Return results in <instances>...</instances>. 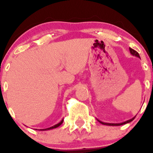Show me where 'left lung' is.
<instances>
[{"mask_svg":"<svg viewBox=\"0 0 153 153\" xmlns=\"http://www.w3.org/2000/svg\"><path fill=\"white\" fill-rule=\"evenodd\" d=\"M129 51H130V53H131V54H132V55L136 56V57H139V58H140V54H139V53H138L137 52V51L134 50H133V49H131V48H129ZM134 118H135V117H133L132 119H129V120H127V121H126V122H122V123H119V124H113V123H106V122H101V121L99 120V119H97V120L99 121V122L100 123H101V124H103V125H108V126H120V125H123V124H127V123H129V122H131V121L134 120Z\"/></svg>","mask_w":153,"mask_h":153,"instance_id":"obj_1","label":"left lung"}]
</instances>
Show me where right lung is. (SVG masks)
Listing matches in <instances>:
<instances>
[{
  "label": "right lung",
  "mask_w": 153,
  "mask_h": 153,
  "mask_svg": "<svg viewBox=\"0 0 153 153\" xmlns=\"http://www.w3.org/2000/svg\"><path fill=\"white\" fill-rule=\"evenodd\" d=\"M62 122H63V119L62 121H61L59 123H58V124H55V125H54L53 127H50V128H47V129H39L40 131H45V130H49V129H54V128H57V127H58L59 126H60L61 124H62Z\"/></svg>",
  "instance_id": "obj_1"
}]
</instances>
